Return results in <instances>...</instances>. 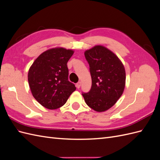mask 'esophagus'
<instances>
[{"mask_svg":"<svg viewBox=\"0 0 160 160\" xmlns=\"http://www.w3.org/2000/svg\"><path fill=\"white\" fill-rule=\"evenodd\" d=\"M76 87H77V89H79L80 87H81V82H78V83L76 84Z\"/></svg>","mask_w":160,"mask_h":160,"instance_id":"34e87169","label":"esophagus"}]
</instances>
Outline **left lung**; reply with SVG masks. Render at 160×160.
Segmentation results:
<instances>
[{
	"instance_id": "obj_1",
	"label": "left lung",
	"mask_w": 160,
	"mask_h": 160,
	"mask_svg": "<svg viewBox=\"0 0 160 160\" xmlns=\"http://www.w3.org/2000/svg\"><path fill=\"white\" fill-rule=\"evenodd\" d=\"M90 67L92 85L83 93L85 103L98 112H103L116 103L123 93L125 69L115 53L103 45H95L84 52Z\"/></svg>"
}]
</instances>
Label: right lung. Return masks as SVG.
Instances as JSON below:
<instances>
[{
  "label": "right lung",
  "mask_w": 160,
  "mask_h": 160,
  "mask_svg": "<svg viewBox=\"0 0 160 160\" xmlns=\"http://www.w3.org/2000/svg\"><path fill=\"white\" fill-rule=\"evenodd\" d=\"M74 51L63 47L48 49L30 67L28 81L32 96L43 107L56 109L63 105L76 88L68 81L67 62Z\"/></svg>",
  "instance_id": "right-lung-1"
}]
</instances>
